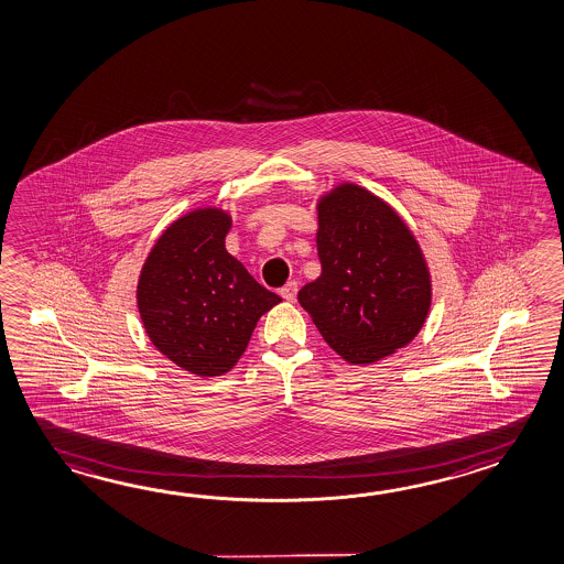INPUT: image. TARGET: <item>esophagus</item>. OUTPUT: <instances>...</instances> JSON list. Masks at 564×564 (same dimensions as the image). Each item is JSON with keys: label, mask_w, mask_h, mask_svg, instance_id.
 I'll return each instance as SVG.
<instances>
[{"label": "esophagus", "mask_w": 564, "mask_h": 564, "mask_svg": "<svg viewBox=\"0 0 564 564\" xmlns=\"http://www.w3.org/2000/svg\"><path fill=\"white\" fill-rule=\"evenodd\" d=\"M297 291H300L297 281H289L288 285L281 289V297L285 301H295V297H297Z\"/></svg>", "instance_id": "obj_1"}]
</instances>
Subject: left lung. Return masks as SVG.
<instances>
[{"label": "left lung", "mask_w": 564, "mask_h": 564, "mask_svg": "<svg viewBox=\"0 0 564 564\" xmlns=\"http://www.w3.org/2000/svg\"><path fill=\"white\" fill-rule=\"evenodd\" d=\"M322 275L301 288V307L345 361L366 366L420 334L432 281L412 230L380 196L344 183L317 203Z\"/></svg>", "instance_id": "1"}]
</instances>
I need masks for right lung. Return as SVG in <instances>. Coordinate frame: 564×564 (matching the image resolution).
<instances>
[{"mask_svg":"<svg viewBox=\"0 0 564 564\" xmlns=\"http://www.w3.org/2000/svg\"><path fill=\"white\" fill-rule=\"evenodd\" d=\"M230 215L196 208L150 249L137 301L150 341L178 368L223 376L245 354L254 325L281 297L225 249Z\"/></svg>","mask_w":564,"mask_h":564,"instance_id":"right-lung-1","label":"right lung"}]
</instances>
